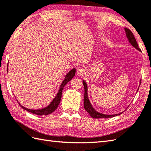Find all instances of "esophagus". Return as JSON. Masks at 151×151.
<instances>
[{"instance_id":"obj_1","label":"esophagus","mask_w":151,"mask_h":151,"mask_svg":"<svg viewBox=\"0 0 151 151\" xmlns=\"http://www.w3.org/2000/svg\"><path fill=\"white\" fill-rule=\"evenodd\" d=\"M76 74L79 76H83L85 74V70L83 68H79L77 70Z\"/></svg>"}]
</instances>
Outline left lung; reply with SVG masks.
Masks as SVG:
<instances>
[{"mask_svg": "<svg viewBox=\"0 0 151 151\" xmlns=\"http://www.w3.org/2000/svg\"><path fill=\"white\" fill-rule=\"evenodd\" d=\"M125 31H126V37L127 39H128V41L129 42V43L132 45V46L135 48L137 50L140 51L141 52V50L139 49V46H138V44L137 42V41H136V39L135 38L134 35H133V33L129 29H127V28H124ZM141 80L140 82H139V83H141ZM83 86H84V89H85V95H84V109H85V110L87 111V112L89 114V115L91 116L92 118H112V117H114V116H118L121 114L123 112H122L119 114H102L96 111L94 108L93 107V106L91 104L90 101L89 99V97H88V89H87V83H85V81L83 80ZM139 90V87L137 89V91Z\"/></svg>", "mask_w": 151, "mask_h": 151, "instance_id": "obj_1", "label": "left lung"}]
</instances>
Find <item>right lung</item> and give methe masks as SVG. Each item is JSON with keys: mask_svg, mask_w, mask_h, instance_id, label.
<instances>
[{"mask_svg": "<svg viewBox=\"0 0 151 151\" xmlns=\"http://www.w3.org/2000/svg\"><path fill=\"white\" fill-rule=\"evenodd\" d=\"M75 74H76V68H73L72 70H71L70 72L67 73L66 77H65V78L64 79V81L62 82L60 86L57 95H56L55 97L54 98L52 101L50 102V104L48 105L47 106L44 108V109H37V110L29 109H27V108H25L24 106H23L18 101H18V104L20 105V106L23 109L27 110L29 112H31L32 114H34L40 115V116L50 114L52 113L54 111L57 109L58 104H60V101H61L62 90H63L64 87L65 85H66V84L67 83H68V82H69L71 79H72L73 77H74Z\"/></svg>", "mask_w": 151, "mask_h": 151, "instance_id": "obj_1", "label": "right lung"}]
</instances>
